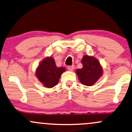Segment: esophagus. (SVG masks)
<instances>
[{
	"label": "esophagus",
	"mask_w": 132,
	"mask_h": 132,
	"mask_svg": "<svg viewBox=\"0 0 132 132\" xmlns=\"http://www.w3.org/2000/svg\"><path fill=\"white\" fill-rule=\"evenodd\" d=\"M74 69H75V67H74L73 65L69 66V67H68V70H69V71H70V72H72V71H73Z\"/></svg>",
	"instance_id": "esophagus-1"
}]
</instances>
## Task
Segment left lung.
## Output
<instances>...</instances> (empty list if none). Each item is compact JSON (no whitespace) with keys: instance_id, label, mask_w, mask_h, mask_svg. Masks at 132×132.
Here are the masks:
<instances>
[{"instance_id":"left-lung-1","label":"left lung","mask_w":132,"mask_h":132,"mask_svg":"<svg viewBox=\"0 0 132 132\" xmlns=\"http://www.w3.org/2000/svg\"><path fill=\"white\" fill-rule=\"evenodd\" d=\"M81 62L83 68L76 70L79 80L86 86H93L103 75V67L100 61L92 55H84Z\"/></svg>"}]
</instances>
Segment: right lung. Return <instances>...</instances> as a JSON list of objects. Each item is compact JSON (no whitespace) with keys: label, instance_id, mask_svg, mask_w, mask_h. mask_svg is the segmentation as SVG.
<instances>
[{"label":"right lung","instance_id":"add662e5","mask_svg":"<svg viewBox=\"0 0 132 132\" xmlns=\"http://www.w3.org/2000/svg\"><path fill=\"white\" fill-rule=\"evenodd\" d=\"M65 67H57L52 57H46L39 63L35 75L46 88H53L58 84L60 76L65 72Z\"/></svg>","mask_w":132,"mask_h":132}]
</instances>
